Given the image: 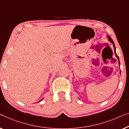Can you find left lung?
<instances>
[{
    "label": "left lung",
    "mask_w": 129,
    "mask_h": 129,
    "mask_svg": "<svg viewBox=\"0 0 129 129\" xmlns=\"http://www.w3.org/2000/svg\"><path fill=\"white\" fill-rule=\"evenodd\" d=\"M107 37L108 38V40H109V41H110V43H112V44H113V47H114V50H115V55H116V57H117V58L118 59V60H119V66H120V62H119V57H118V56H117V55L116 54V47H115V44H114V42H113V40L112 39V38L110 37L109 36H107Z\"/></svg>",
    "instance_id": "1"
}]
</instances>
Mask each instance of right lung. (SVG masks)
<instances>
[{
	"instance_id": "1",
	"label": "right lung",
	"mask_w": 129,
	"mask_h": 129,
	"mask_svg": "<svg viewBox=\"0 0 129 129\" xmlns=\"http://www.w3.org/2000/svg\"><path fill=\"white\" fill-rule=\"evenodd\" d=\"M42 100H43V99H41V100H40V101H39V102H40V101H42Z\"/></svg>"
}]
</instances>
